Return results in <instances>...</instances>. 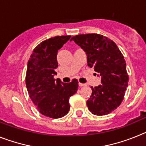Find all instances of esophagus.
<instances>
[{"mask_svg": "<svg viewBox=\"0 0 146 146\" xmlns=\"http://www.w3.org/2000/svg\"><path fill=\"white\" fill-rule=\"evenodd\" d=\"M78 86H79V87H84V86H86V84L78 83Z\"/></svg>", "mask_w": 146, "mask_h": 146, "instance_id": "34e87169", "label": "esophagus"}]
</instances>
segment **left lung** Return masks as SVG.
Here are the masks:
<instances>
[{
	"instance_id": "obj_1",
	"label": "left lung",
	"mask_w": 146,
	"mask_h": 146,
	"mask_svg": "<svg viewBox=\"0 0 146 146\" xmlns=\"http://www.w3.org/2000/svg\"><path fill=\"white\" fill-rule=\"evenodd\" d=\"M87 55V65L101 77V84L91 87L92 95L87 101L93 115H105L117 109L128 87L129 76L123 56L112 40L97 34L73 36Z\"/></svg>"
}]
</instances>
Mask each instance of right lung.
<instances>
[{"instance_id":"add662e5","label":"right lung","mask_w":146,"mask_h":146,"mask_svg":"<svg viewBox=\"0 0 146 146\" xmlns=\"http://www.w3.org/2000/svg\"><path fill=\"white\" fill-rule=\"evenodd\" d=\"M70 36H57L42 42L34 49L28 62L26 84L29 97L42 115L60 118L70 110V98L77 92L78 82L56 81L58 50Z\"/></svg>"}]
</instances>
